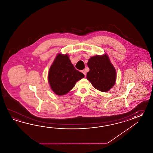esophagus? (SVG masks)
Wrapping results in <instances>:
<instances>
[{
	"mask_svg": "<svg viewBox=\"0 0 153 153\" xmlns=\"http://www.w3.org/2000/svg\"><path fill=\"white\" fill-rule=\"evenodd\" d=\"M82 73L84 74L85 76H86V73L85 72V71H84V70H82Z\"/></svg>",
	"mask_w": 153,
	"mask_h": 153,
	"instance_id": "1",
	"label": "esophagus"
}]
</instances>
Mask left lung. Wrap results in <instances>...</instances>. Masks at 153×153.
Returning <instances> with one entry per match:
<instances>
[{
  "label": "left lung",
  "instance_id": "obj_1",
  "mask_svg": "<svg viewBox=\"0 0 153 153\" xmlns=\"http://www.w3.org/2000/svg\"><path fill=\"white\" fill-rule=\"evenodd\" d=\"M88 65L90 71L86 78L95 88L105 92L113 87L116 81V71L107 55L91 57Z\"/></svg>",
  "mask_w": 153,
  "mask_h": 153
}]
</instances>
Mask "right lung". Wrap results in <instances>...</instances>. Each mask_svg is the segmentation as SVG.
<instances>
[{
    "instance_id": "1",
    "label": "right lung",
    "mask_w": 153,
    "mask_h": 153,
    "mask_svg": "<svg viewBox=\"0 0 153 153\" xmlns=\"http://www.w3.org/2000/svg\"><path fill=\"white\" fill-rule=\"evenodd\" d=\"M84 77L71 63L68 56L59 53L49 69L48 80L52 91L61 96L67 94Z\"/></svg>"
}]
</instances>
